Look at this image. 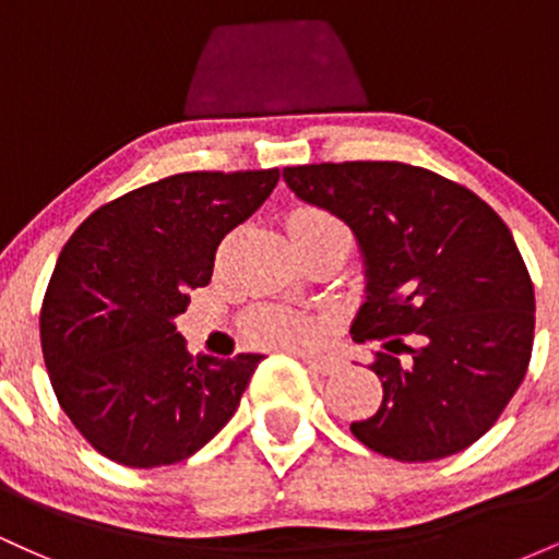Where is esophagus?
Masks as SVG:
<instances>
[{
    "mask_svg": "<svg viewBox=\"0 0 559 559\" xmlns=\"http://www.w3.org/2000/svg\"><path fill=\"white\" fill-rule=\"evenodd\" d=\"M301 362L307 365L310 370H316L320 376H331L333 370H338V362L333 357H312V355H297Z\"/></svg>",
    "mask_w": 559,
    "mask_h": 559,
    "instance_id": "34e87169",
    "label": "esophagus"
}]
</instances>
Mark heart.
Wrapping results in <instances>:
<instances>
[{
    "instance_id": "heart-1",
    "label": "heart",
    "mask_w": 559,
    "mask_h": 559,
    "mask_svg": "<svg viewBox=\"0 0 559 559\" xmlns=\"http://www.w3.org/2000/svg\"><path fill=\"white\" fill-rule=\"evenodd\" d=\"M288 230H320L336 228L344 230L336 217L316 207H299L286 217ZM346 234V230H344ZM247 331L254 342L278 346V349H305L318 338V320L305 312L278 310V307H262L247 320Z\"/></svg>"
}]
</instances>
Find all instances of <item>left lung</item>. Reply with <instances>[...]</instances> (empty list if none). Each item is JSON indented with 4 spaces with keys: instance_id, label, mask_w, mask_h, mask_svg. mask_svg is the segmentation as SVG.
Wrapping results in <instances>:
<instances>
[{
    "instance_id": "obj_1",
    "label": "left lung",
    "mask_w": 559,
    "mask_h": 559,
    "mask_svg": "<svg viewBox=\"0 0 559 559\" xmlns=\"http://www.w3.org/2000/svg\"><path fill=\"white\" fill-rule=\"evenodd\" d=\"M284 181L360 249L349 333L381 344L383 400L352 433L400 463L463 452L502 415L534 346V284L510 228L465 186L404 163L299 165Z\"/></svg>"
}]
</instances>
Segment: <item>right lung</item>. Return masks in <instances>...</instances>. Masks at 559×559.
Segmentation results:
<instances>
[{"label": "right lung", "mask_w": 559, "mask_h": 559, "mask_svg": "<svg viewBox=\"0 0 559 559\" xmlns=\"http://www.w3.org/2000/svg\"><path fill=\"white\" fill-rule=\"evenodd\" d=\"M278 170L178 173L99 207L57 258L41 352L57 402L96 452L181 463L234 418L262 355L186 352L176 318L215 249L260 210Z\"/></svg>", "instance_id": "obj_1"}]
</instances>
